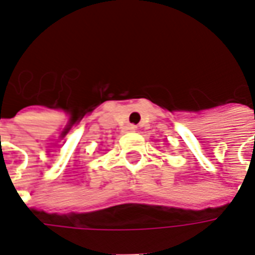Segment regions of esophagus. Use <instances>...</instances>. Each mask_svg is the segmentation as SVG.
Masks as SVG:
<instances>
[{
	"label": "esophagus",
	"mask_w": 255,
	"mask_h": 255,
	"mask_svg": "<svg viewBox=\"0 0 255 255\" xmlns=\"http://www.w3.org/2000/svg\"><path fill=\"white\" fill-rule=\"evenodd\" d=\"M135 129H136V127H135L133 124H128L127 127H126V131H129V132H132Z\"/></svg>",
	"instance_id": "34e87169"
}]
</instances>
